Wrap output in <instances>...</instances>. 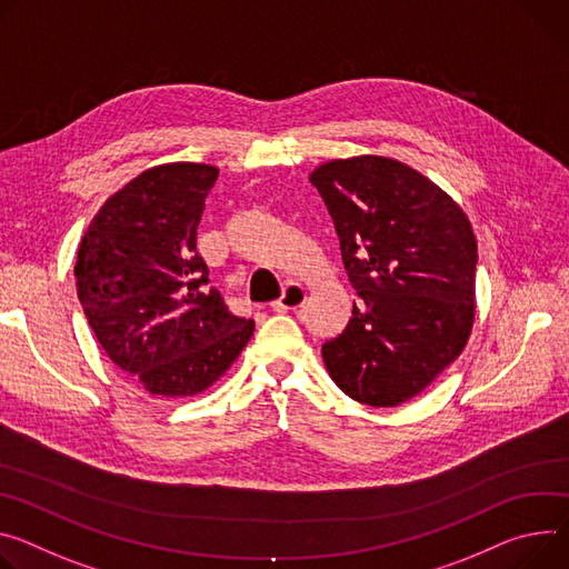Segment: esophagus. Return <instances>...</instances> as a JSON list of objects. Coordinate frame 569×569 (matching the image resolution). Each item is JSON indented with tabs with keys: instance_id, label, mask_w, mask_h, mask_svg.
<instances>
[{
	"instance_id": "esophagus-1",
	"label": "esophagus",
	"mask_w": 569,
	"mask_h": 569,
	"mask_svg": "<svg viewBox=\"0 0 569 569\" xmlns=\"http://www.w3.org/2000/svg\"><path fill=\"white\" fill-rule=\"evenodd\" d=\"M306 301V290L299 283H288L281 299H277L272 303L274 311H295L301 303Z\"/></svg>"
}]
</instances>
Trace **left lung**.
I'll list each match as a JSON object with an SVG mask.
<instances>
[{
	"label": "left lung",
	"mask_w": 569,
	"mask_h": 569,
	"mask_svg": "<svg viewBox=\"0 0 569 569\" xmlns=\"http://www.w3.org/2000/svg\"><path fill=\"white\" fill-rule=\"evenodd\" d=\"M311 183L358 295L342 333L322 345L325 366L351 399L399 406L468 345L479 258L472 224L447 192L395 159L329 161Z\"/></svg>",
	"instance_id": "1"
}]
</instances>
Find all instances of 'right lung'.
I'll return each instance as SVG.
<instances>
[{"label": "right lung", "instance_id": "add662e5", "mask_svg": "<svg viewBox=\"0 0 569 569\" xmlns=\"http://www.w3.org/2000/svg\"><path fill=\"white\" fill-rule=\"evenodd\" d=\"M218 168L166 163L109 197L77 253V292L101 349L151 395L213 386L253 333L229 311L197 253Z\"/></svg>", "mask_w": 569, "mask_h": 569}]
</instances>
